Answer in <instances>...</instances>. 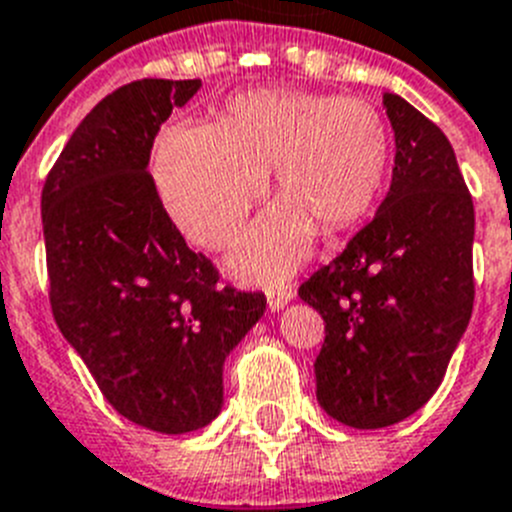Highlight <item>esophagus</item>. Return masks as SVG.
I'll list each match as a JSON object with an SVG mask.
<instances>
[{
  "label": "esophagus",
  "mask_w": 512,
  "mask_h": 512,
  "mask_svg": "<svg viewBox=\"0 0 512 512\" xmlns=\"http://www.w3.org/2000/svg\"><path fill=\"white\" fill-rule=\"evenodd\" d=\"M293 299V288L291 286H278V288H270L268 291V306L270 311H278Z\"/></svg>",
  "instance_id": "obj_1"
}]
</instances>
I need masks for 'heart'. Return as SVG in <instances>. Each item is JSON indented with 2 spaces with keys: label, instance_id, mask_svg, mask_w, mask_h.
I'll return each instance as SVG.
<instances>
[{
  "label": "heart",
  "instance_id": "heart-1",
  "mask_svg": "<svg viewBox=\"0 0 512 512\" xmlns=\"http://www.w3.org/2000/svg\"><path fill=\"white\" fill-rule=\"evenodd\" d=\"M386 167L389 133L373 105L291 90L234 97L213 126L167 128L154 157L164 206L203 250L237 237L273 170L283 201L262 213L231 255L234 270L257 281L291 273L317 229L340 234L358 224Z\"/></svg>",
  "mask_w": 512,
  "mask_h": 512
}]
</instances>
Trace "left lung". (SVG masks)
I'll use <instances>...</instances> for the list:
<instances>
[{"label":"left lung","instance_id":"left-lung-1","mask_svg":"<svg viewBox=\"0 0 512 512\" xmlns=\"http://www.w3.org/2000/svg\"><path fill=\"white\" fill-rule=\"evenodd\" d=\"M394 170L376 216L301 283L324 319L317 399L342 425L410 417L446 376L474 306V203L446 133L384 92Z\"/></svg>","mask_w":512,"mask_h":512}]
</instances>
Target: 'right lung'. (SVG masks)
Listing matches in <instances>:
<instances>
[{
	"label": "right lung",
	"mask_w": 512,
	"mask_h": 512,
	"mask_svg": "<svg viewBox=\"0 0 512 512\" xmlns=\"http://www.w3.org/2000/svg\"><path fill=\"white\" fill-rule=\"evenodd\" d=\"M201 79H139L87 113L41 195L51 309L92 379L131 422L180 435L224 404V361L265 311L219 286L149 175L151 146Z\"/></svg>",
	"instance_id": "right-lung-1"
}]
</instances>
